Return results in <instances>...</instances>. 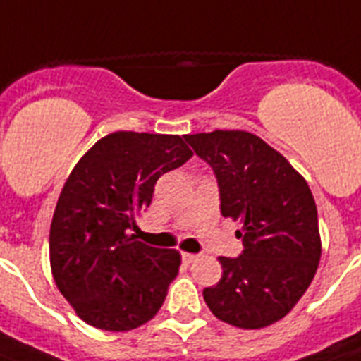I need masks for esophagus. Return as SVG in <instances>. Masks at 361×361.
Wrapping results in <instances>:
<instances>
[{
  "label": "esophagus",
  "instance_id": "34e87169",
  "mask_svg": "<svg viewBox=\"0 0 361 361\" xmlns=\"http://www.w3.org/2000/svg\"><path fill=\"white\" fill-rule=\"evenodd\" d=\"M181 258H183V262L191 264L197 260V255H192V252H181Z\"/></svg>",
  "mask_w": 361,
  "mask_h": 361
}]
</instances>
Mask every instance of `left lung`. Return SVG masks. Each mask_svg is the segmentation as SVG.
Returning a JSON list of instances; mask_svg holds the SVG:
<instances>
[{
  "label": "left lung",
  "mask_w": 361,
  "mask_h": 361,
  "mask_svg": "<svg viewBox=\"0 0 361 361\" xmlns=\"http://www.w3.org/2000/svg\"><path fill=\"white\" fill-rule=\"evenodd\" d=\"M185 142L214 169L223 217L243 225L236 232L243 251L219 257L223 275L204 288V300L236 328L274 324L300 302L319 268V215L307 181L247 130L185 135Z\"/></svg>",
  "instance_id": "obj_1"
}]
</instances>
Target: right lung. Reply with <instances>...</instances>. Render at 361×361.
Returning a JSON list of instances; mask_svg holds the SVG:
<instances>
[{
	"mask_svg": "<svg viewBox=\"0 0 361 361\" xmlns=\"http://www.w3.org/2000/svg\"><path fill=\"white\" fill-rule=\"evenodd\" d=\"M192 157L183 136L118 130L76 163L50 225L59 292L93 328L129 331L152 320L180 269L176 249L130 234L163 174Z\"/></svg>",
	"mask_w": 361,
	"mask_h": 361,
	"instance_id": "1",
	"label": "right lung"
}]
</instances>
